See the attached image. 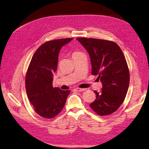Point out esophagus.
<instances>
[{
	"instance_id": "34e87169",
	"label": "esophagus",
	"mask_w": 149,
	"mask_h": 149,
	"mask_svg": "<svg viewBox=\"0 0 149 149\" xmlns=\"http://www.w3.org/2000/svg\"><path fill=\"white\" fill-rule=\"evenodd\" d=\"M86 90V88H80L78 87L75 88V90H76L77 91H85Z\"/></svg>"
}]
</instances>
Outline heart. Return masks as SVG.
<instances>
[{
  "label": "heart",
  "instance_id": "heart-1",
  "mask_svg": "<svg viewBox=\"0 0 149 149\" xmlns=\"http://www.w3.org/2000/svg\"><path fill=\"white\" fill-rule=\"evenodd\" d=\"M79 53V52H78V51H75V52H74V53H73V55H74V54H77V53Z\"/></svg>",
  "mask_w": 149,
  "mask_h": 149
}]
</instances>
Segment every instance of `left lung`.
Returning a JSON list of instances; mask_svg holds the SVG:
<instances>
[{"label": "left lung", "instance_id": "left-lung-1", "mask_svg": "<svg viewBox=\"0 0 149 149\" xmlns=\"http://www.w3.org/2000/svg\"><path fill=\"white\" fill-rule=\"evenodd\" d=\"M90 55L91 74L98 75L102 83L100 92L90 107L100 116L114 113L123 103L130 82L129 70L122 49L108 40L78 38Z\"/></svg>", "mask_w": 149, "mask_h": 149}]
</instances>
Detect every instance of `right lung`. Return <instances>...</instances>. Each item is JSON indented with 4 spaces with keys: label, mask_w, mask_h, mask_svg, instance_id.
<instances>
[{
    "label": "right lung",
    "mask_w": 149,
    "mask_h": 149,
    "mask_svg": "<svg viewBox=\"0 0 149 149\" xmlns=\"http://www.w3.org/2000/svg\"><path fill=\"white\" fill-rule=\"evenodd\" d=\"M73 38L55 39L45 42L36 50L26 76L27 97L34 111L43 118L58 115L65 106L70 90L53 86V76L58 67L61 48Z\"/></svg>",
    "instance_id": "add662e5"
}]
</instances>
